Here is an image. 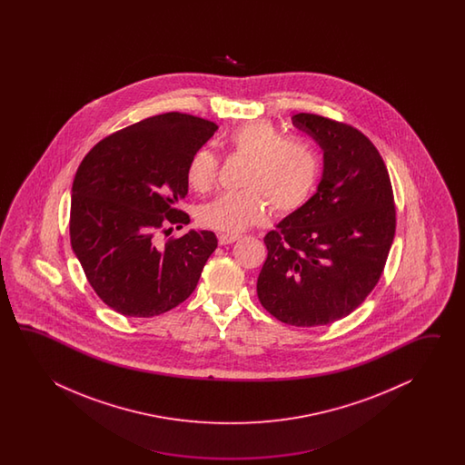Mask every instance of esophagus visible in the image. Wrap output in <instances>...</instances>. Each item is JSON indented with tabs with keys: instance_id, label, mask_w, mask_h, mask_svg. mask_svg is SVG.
Here are the masks:
<instances>
[{
	"instance_id": "34e87169",
	"label": "esophagus",
	"mask_w": 465,
	"mask_h": 465,
	"mask_svg": "<svg viewBox=\"0 0 465 465\" xmlns=\"http://www.w3.org/2000/svg\"><path fill=\"white\" fill-rule=\"evenodd\" d=\"M241 236L239 234H219L218 241L221 246H226V244H232V242H236L239 241Z\"/></svg>"
}]
</instances>
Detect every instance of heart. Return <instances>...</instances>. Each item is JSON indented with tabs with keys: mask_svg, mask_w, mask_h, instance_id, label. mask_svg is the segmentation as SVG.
<instances>
[{
	"mask_svg": "<svg viewBox=\"0 0 465 465\" xmlns=\"http://www.w3.org/2000/svg\"><path fill=\"white\" fill-rule=\"evenodd\" d=\"M231 154L246 158L241 184L199 208V223L206 228L239 232L269 214L302 208L312 198L321 178V156L304 139L286 138L271 121L239 124L224 138ZM219 159L211 149L199 148L186 166L189 188L208 193L218 181Z\"/></svg>",
	"mask_w": 465,
	"mask_h": 465,
	"instance_id": "b5f03b06",
	"label": "heart"
}]
</instances>
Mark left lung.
Here are the masks:
<instances>
[{"label":"left lung","mask_w":465,"mask_h":465,"mask_svg":"<svg viewBox=\"0 0 465 465\" xmlns=\"http://www.w3.org/2000/svg\"><path fill=\"white\" fill-rule=\"evenodd\" d=\"M324 151L317 193L269 231L257 297L296 327L349 316L372 292L392 246L395 204L386 164L359 129L311 113L292 116Z\"/></svg>","instance_id":"1"}]
</instances>
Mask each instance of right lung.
<instances>
[{"label":"right lung","mask_w":465,"mask_h":465,"mask_svg":"<svg viewBox=\"0 0 465 465\" xmlns=\"http://www.w3.org/2000/svg\"><path fill=\"white\" fill-rule=\"evenodd\" d=\"M218 126L184 113L143 119L101 139L81 161L71 196V247L99 299L119 314L153 317L186 301L218 247L211 231L158 234L188 224L186 166Z\"/></svg>","instance_id":"add662e5"}]
</instances>
